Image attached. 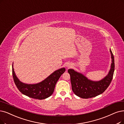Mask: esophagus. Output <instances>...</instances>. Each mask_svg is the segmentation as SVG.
Listing matches in <instances>:
<instances>
[{
  "mask_svg": "<svg viewBox=\"0 0 124 124\" xmlns=\"http://www.w3.org/2000/svg\"><path fill=\"white\" fill-rule=\"evenodd\" d=\"M71 66H72V65L71 64H68V65H67V67H68V68H70V67H71Z\"/></svg>",
  "mask_w": 124,
  "mask_h": 124,
  "instance_id": "obj_1",
  "label": "esophagus"
}]
</instances>
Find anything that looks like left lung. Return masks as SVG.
<instances>
[{
  "mask_svg": "<svg viewBox=\"0 0 124 124\" xmlns=\"http://www.w3.org/2000/svg\"><path fill=\"white\" fill-rule=\"evenodd\" d=\"M111 63L110 70L107 75L101 80L93 81L88 79L82 73L73 69H69L72 91L76 95L83 99H88L99 95L109 86L112 79L115 71V59L110 49Z\"/></svg>",
  "mask_w": 124,
  "mask_h": 124,
  "instance_id": "left-lung-1",
  "label": "left lung"
}]
</instances>
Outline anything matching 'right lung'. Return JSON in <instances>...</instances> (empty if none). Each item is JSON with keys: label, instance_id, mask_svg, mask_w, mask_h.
<instances>
[{"label": "right lung", "instance_id": "right-lung-1", "mask_svg": "<svg viewBox=\"0 0 124 124\" xmlns=\"http://www.w3.org/2000/svg\"><path fill=\"white\" fill-rule=\"evenodd\" d=\"M66 69L62 68L52 73L42 81L36 84H27L19 80L12 65V73L14 82L19 91L23 95L39 100L45 99L53 93L57 81L65 72Z\"/></svg>", "mask_w": 124, "mask_h": 124}]
</instances>
